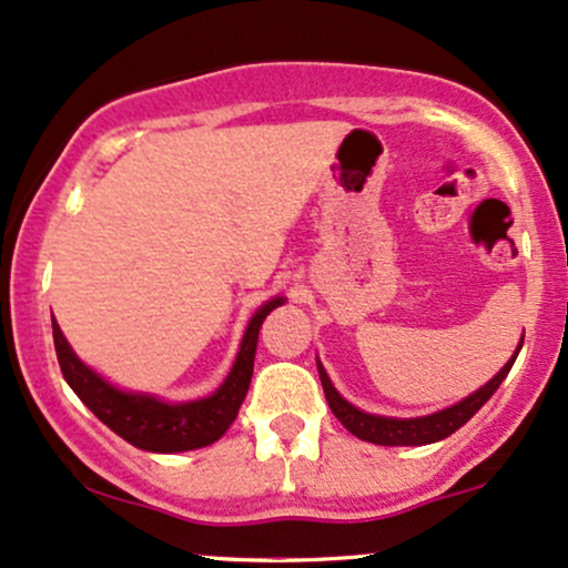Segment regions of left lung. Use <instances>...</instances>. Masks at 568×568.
Segmentation results:
<instances>
[{
  "label": "left lung",
  "instance_id": "1",
  "mask_svg": "<svg viewBox=\"0 0 568 568\" xmlns=\"http://www.w3.org/2000/svg\"><path fill=\"white\" fill-rule=\"evenodd\" d=\"M520 347H523V339H520V345H517L513 358H509L507 364L501 366V372H498L494 379H488L483 388L475 390L471 396H466L464 402L453 404V407L439 409V413L426 415V417L369 415V413H364V409L353 407L351 402H345V398L339 396V390L332 385V379H328L326 369L321 366V361H317V375H321L323 394H326V402H328V407H332V413L336 415V420H339L347 432L358 436V439L372 442V445H385V447L432 445V442H439V439H445V436L456 434L458 428L464 426L466 420H471V415H475L477 409L496 394L498 385L504 383V377H507L509 369H513Z\"/></svg>",
  "mask_w": 568,
  "mask_h": 568
}]
</instances>
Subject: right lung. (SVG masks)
I'll use <instances>...</instances> for the list:
<instances>
[{"instance_id": "right-lung-1", "label": "right lung", "mask_w": 568, "mask_h": 568, "mask_svg": "<svg viewBox=\"0 0 568 568\" xmlns=\"http://www.w3.org/2000/svg\"><path fill=\"white\" fill-rule=\"evenodd\" d=\"M285 298L274 296L247 323L245 336H242L240 353L223 379L221 388L213 396L196 398V402H161L151 394H132L110 385L108 379L99 377L97 372L89 369L83 361L74 355V351L61 334L59 323L53 321V345L59 355L61 375L80 402L91 409L104 426L112 428L129 445L140 447L148 453H185L196 447H207L226 434L232 426L242 402H245L247 388L253 377L255 345H258V328L266 321V315L274 307H280Z\"/></svg>"}]
</instances>
